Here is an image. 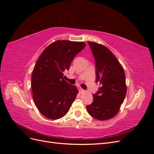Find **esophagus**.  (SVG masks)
<instances>
[{
	"label": "esophagus",
	"instance_id": "esophagus-1",
	"mask_svg": "<svg viewBox=\"0 0 154 154\" xmlns=\"http://www.w3.org/2000/svg\"><path fill=\"white\" fill-rule=\"evenodd\" d=\"M78 91H79V92H80V93H83V92H85V91L83 90V88H82L80 87H78Z\"/></svg>",
	"mask_w": 154,
	"mask_h": 154
}]
</instances>
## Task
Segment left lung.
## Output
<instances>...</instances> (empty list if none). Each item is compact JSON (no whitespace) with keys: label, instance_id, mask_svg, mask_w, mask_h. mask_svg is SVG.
I'll return each mask as SVG.
<instances>
[{"label":"left lung","instance_id":"left-lung-1","mask_svg":"<svg viewBox=\"0 0 154 154\" xmlns=\"http://www.w3.org/2000/svg\"><path fill=\"white\" fill-rule=\"evenodd\" d=\"M96 62V82L100 83L88 112L97 120H108L118 114L127 93L124 69L105 45L88 41Z\"/></svg>","mask_w":154,"mask_h":154}]
</instances>
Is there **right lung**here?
Returning a JSON list of instances; mask_svg holds the SVG:
<instances>
[{
	"label": "right lung",
	"mask_w": 154,
	"mask_h": 154,
	"mask_svg": "<svg viewBox=\"0 0 154 154\" xmlns=\"http://www.w3.org/2000/svg\"><path fill=\"white\" fill-rule=\"evenodd\" d=\"M83 42L57 40L49 45L32 70L31 88L35 103L45 118L58 119L66 115L78 91L64 80L74 57L85 47Z\"/></svg>",
	"instance_id": "1"
}]
</instances>
